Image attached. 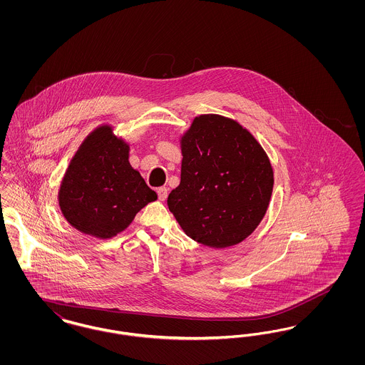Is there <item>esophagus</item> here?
Listing matches in <instances>:
<instances>
[{"instance_id": "esophagus-1", "label": "esophagus", "mask_w": 365, "mask_h": 365, "mask_svg": "<svg viewBox=\"0 0 365 365\" xmlns=\"http://www.w3.org/2000/svg\"><path fill=\"white\" fill-rule=\"evenodd\" d=\"M157 194H158L160 201H165L167 197H168V189L167 187H160V189H157Z\"/></svg>"}]
</instances>
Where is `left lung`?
Listing matches in <instances>:
<instances>
[{"label":"left lung","mask_w":365,"mask_h":365,"mask_svg":"<svg viewBox=\"0 0 365 365\" xmlns=\"http://www.w3.org/2000/svg\"><path fill=\"white\" fill-rule=\"evenodd\" d=\"M180 183L168 208L187 237L213 249L245 241L269 207L274 170L260 142L241 123L195 116L179 137Z\"/></svg>","instance_id":"8db88e82"}]
</instances>
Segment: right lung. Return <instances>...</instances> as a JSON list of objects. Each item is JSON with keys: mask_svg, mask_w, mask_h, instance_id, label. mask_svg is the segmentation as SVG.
I'll return each instance as SVG.
<instances>
[{"mask_svg": "<svg viewBox=\"0 0 365 365\" xmlns=\"http://www.w3.org/2000/svg\"><path fill=\"white\" fill-rule=\"evenodd\" d=\"M130 143L112 124L87 134L61 179L57 201L64 219L82 234L109 240L130 226L140 209L157 200L130 164Z\"/></svg>", "mask_w": 365, "mask_h": 365, "instance_id": "right-lung-1", "label": "right lung"}]
</instances>
